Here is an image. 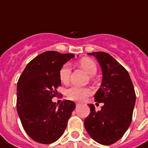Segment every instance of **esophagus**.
<instances>
[{
	"mask_svg": "<svg viewBox=\"0 0 148 148\" xmlns=\"http://www.w3.org/2000/svg\"><path fill=\"white\" fill-rule=\"evenodd\" d=\"M80 105H81V103H76V106L77 107H78V106H80Z\"/></svg>",
	"mask_w": 148,
	"mask_h": 148,
	"instance_id": "obj_1",
	"label": "esophagus"
}]
</instances>
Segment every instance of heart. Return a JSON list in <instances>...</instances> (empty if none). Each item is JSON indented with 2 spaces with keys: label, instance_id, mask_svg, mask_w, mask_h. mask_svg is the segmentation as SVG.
Listing matches in <instances>:
<instances>
[{
  "label": "heart",
  "instance_id": "heart-1",
  "mask_svg": "<svg viewBox=\"0 0 148 148\" xmlns=\"http://www.w3.org/2000/svg\"><path fill=\"white\" fill-rule=\"evenodd\" d=\"M78 64L89 75H95L97 73V65L96 63L88 57L82 58L78 62ZM70 74H71V67L69 63L64 64L59 70V75L60 81L64 84L68 83L70 80ZM92 91L89 88L80 87V86H74L70 87L67 90V96L68 98L73 101H82L86 97L91 95Z\"/></svg>",
  "mask_w": 148,
  "mask_h": 148
}]
</instances>
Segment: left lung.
Segmentation results:
<instances>
[{
	"mask_svg": "<svg viewBox=\"0 0 148 148\" xmlns=\"http://www.w3.org/2000/svg\"><path fill=\"white\" fill-rule=\"evenodd\" d=\"M101 65L102 84L95 95V101L103 103L96 112L93 104H88L90 113L84 126L89 136L103 145L119 140L128 130L132 120L136 93L130 75L124 67L106 52H92Z\"/></svg>",
	"mask_w": 148,
	"mask_h": 148,
	"instance_id": "1",
	"label": "left lung"
}]
</instances>
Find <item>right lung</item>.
<instances>
[{
    "label": "right lung",
    "mask_w": 148,
    "mask_h": 148,
    "mask_svg": "<svg viewBox=\"0 0 148 148\" xmlns=\"http://www.w3.org/2000/svg\"><path fill=\"white\" fill-rule=\"evenodd\" d=\"M74 54L46 51L27 64L17 82V109L28 136L41 144H51L61 137L75 109L69 100L59 106L52 101L61 86L59 70Z\"/></svg>",
    "instance_id": "obj_1"
}]
</instances>
